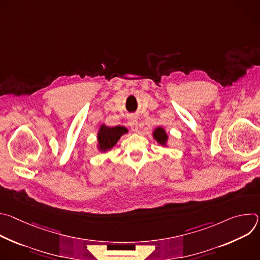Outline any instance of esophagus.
<instances>
[{
	"instance_id": "34e87169",
	"label": "esophagus",
	"mask_w": 260,
	"mask_h": 260,
	"mask_svg": "<svg viewBox=\"0 0 260 260\" xmlns=\"http://www.w3.org/2000/svg\"><path fill=\"white\" fill-rule=\"evenodd\" d=\"M128 125L131 126V128H132L133 132H138L139 127H138V119H137V117L132 116V117L129 118V120H128Z\"/></svg>"
}]
</instances>
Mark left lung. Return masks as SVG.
<instances>
[{
	"label": "left lung",
	"mask_w": 260,
	"mask_h": 260,
	"mask_svg": "<svg viewBox=\"0 0 260 260\" xmlns=\"http://www.w3.org/2000/svg\"><path fill=\"white\" fill-rule=\"evenodd\" d=\"M153 137L157 141L158 144L166 146L167 141H168V135L162 127H156L153 132Z\"/></svg>",
	"instance_id": "obj_1"
}]
</instances>
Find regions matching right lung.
Masks as SVG:
<instances>
[{"label": "right lung", "mask_w": 260, "mask_h": 260, "mask_svg": "<svg viewBox=\"0 0 260 260\" xmlns=\"http://www.w3.org/2000/svg\"><path fill=\"white\" fill-rule=\"evenodd\" d=\"M127 133V129L123 126H114L110 127L105 124H102L98 133V148L102 152L111 150L118 142L120 137Z\"/></svg>", "instance_id": "obj_1"}]
</instances>
